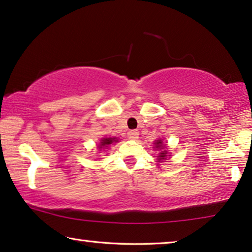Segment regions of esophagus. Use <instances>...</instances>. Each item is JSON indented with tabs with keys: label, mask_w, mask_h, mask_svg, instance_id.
I'll return each mask as SVG.
<instances>
[{
	"label": "esophagus",
	"mask_w": 252,
	"mask_h": 252,
	"mask_svg": "<svg viewBox=\"0 0 252 252\" xmlns=\"http://www.w3.org/2000/svg\"><path fill=\"white\" fill-rule=\"evenodd\" d=\"M138 136H139V132L137 131V130H130V131L128 132L129 139H131V140H137L138 139Z\"/></svg>",
	"instance_id": "34e87169"
}]
</instances>
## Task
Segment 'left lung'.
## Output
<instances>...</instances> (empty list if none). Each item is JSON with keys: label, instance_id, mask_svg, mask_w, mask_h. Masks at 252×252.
Masks as SVG:
<instances>
[{"label": "left lung", "instance_id": "left-lung-1", "mask_svg": "<svg viewBox=\"0 0 252 252\" xmlns=\"http://www.w3.org/2000/svg\"><path fill=\"white\" fill-rule=\"evenodd\" d=\"M156 146H154V149H157V150H161V152L159 153V156H158V160H159V162L161 161V162H162V160H166L167 159V154H168V152H167V151L165 150L166 149V146L163 145V143H162V139H158V140H156Z\"/></svg>", "mask_w": 252, "mask_h": 252}]
</instances>
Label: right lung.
<instances>
[{"label":"right lung","mask_w":252,"mask_h":252,"mask_svg":"<svg viewBox=\"0 0 252 252\" xmlns=\"http://www.w3.org/2000/svg\"><path fill=\"white\" fill-rule=\"evenodd\" d=\"M119 142V140H117V138L116 137H113V138H102L101 140H100V144L98 145V149H107V147H108L110 144H113V143H117Z\"/></svg>","instance_id":"add662e5"}]
</instances>
